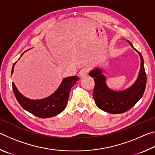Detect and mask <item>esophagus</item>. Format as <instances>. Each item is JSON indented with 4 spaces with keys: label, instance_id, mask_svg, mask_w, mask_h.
Masks as SVG:
<instances>
[{
    "label": "esophagus",
    "instance_id": "1",
    "mask_svg": "<svg viewBox=\"0 0 155 155\" xmlns=\"http://www.w3.org/2000/svg\"><path fill=\"white\" fill-rule=\"evenodd\" d=\"M88 72H89L88 68H83V69L81 70V71L79 72L78 74H79V76L81 77H85V76H87V74H88Z\"/></svg>",
    "mask_w": 155,
    "mask_h": 155
}]
</instances>
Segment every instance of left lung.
<instances>
[{
  "label": "left lung",
  "mask_w": 155,
  "mask_h": 155,
  "mask_svg": "<svg viewBox=\"0 0 155 155\" xmlns=\"http://www.w3.org/2000/svg\"><path fill=\"white\" fill-rule=\"evenodd\" d=\"M128 42L133 48L132 44ZM137 52L141 59L140 74L135 83L127 90L114 91L109 89L101 70L97 68L90 72L89 74L94 78L95 82L93 95L95 103L99 109L110 114H122L132 108L142 97L146 85V74L143 57L140 52Z\"/></svg>",
  "instance_id": "8db88e82"
}]
</instances>
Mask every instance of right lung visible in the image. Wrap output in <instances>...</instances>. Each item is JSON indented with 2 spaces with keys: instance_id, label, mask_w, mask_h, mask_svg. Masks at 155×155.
Listing matches in <instances>:
<instances>
[{
  "instance_id": "obj_1",
  "label": "right lung",
  "mask_w": 155,
  "mask_h": 155,
  "mask_svg": "<svg viewBox=\"0 0 155 155\" xmlns=\"http://www.w3.org/2000/svg\"><path fill=\"white\" fill-rule=\"evenodd\" d=\"M15 64V62L12 67V74L14 72ZM78 79L79 78L76 76L64 78L59 88L53 94L48 98L38 101H33L23 96L18 91L14 83H12V88L15 98L23 109L35 116L40 118H48L55 116L65 109L69 98L70 90Z\"/></svg>"
}]
</instances>
